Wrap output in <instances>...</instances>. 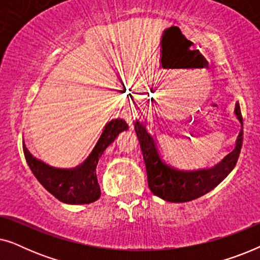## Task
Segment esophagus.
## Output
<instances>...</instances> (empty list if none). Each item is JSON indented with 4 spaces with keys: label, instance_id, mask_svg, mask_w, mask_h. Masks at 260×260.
<instances>
[{
    "label": "esophagus",
    "instance_id": "1",
    "mask_svg": "<svg viewBox=\"0 0 260 260\" xmlns=\"http://www.w3.org/2000/svg\"><path fill=\"white\" fill-rule=\"evenodd\" d=\"M124 117H125L126 119H130L131 118V116H129V113H125V115H124Z\"/></svg>",
    "mask_w": 260,
    "mask_h": 260
}]
</instances>
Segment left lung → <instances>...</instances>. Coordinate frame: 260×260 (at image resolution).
Segmentation results:
<instances>
[{"instance_id":"1","label":"left lung","mask_w":260,"mask_h":260,"mask_svg":"<svg viewBox=\"0 0 260 260\" xmlns=\"http://www.w3.org/2000/svg\"><path fill=\"white\" fill-rule=\"evenodd\" d=\"M238 120L243 127L240 109L238 104L234 110ZM143 122L136 120L135 130L140 141L147 169L148 184L152 194L169 202H187L207 194L215 188L237 165L243 144V129L237 138L234 150L226 156L221 162L208 169L181 170L163 158L156 137L147 130Z\"/></svg>"}]
</instances>
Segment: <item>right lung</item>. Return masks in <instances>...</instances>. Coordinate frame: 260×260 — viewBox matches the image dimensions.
Listing matches in <instances>:
<instances>
[{"label":"right lung","instance_id":"obj_1","mask_svg":"<svg viewBox=\"0 0 260 260\" xmlns=\"http://www.w3.org/2000/svg\"><path fill=\"white\" fill-rule=\"evenodd\" d=\"M127 124L123 119H112L106 124L102 136L90 156L83 165L74 168H59L34 157L23 145V154L29 168L39 182L49 193L65 204H90L101 197V188L97 181L98 159L119 133L127 130Z\"/></svg>","mask_w":260,"mask_h":260}]
</instances>
